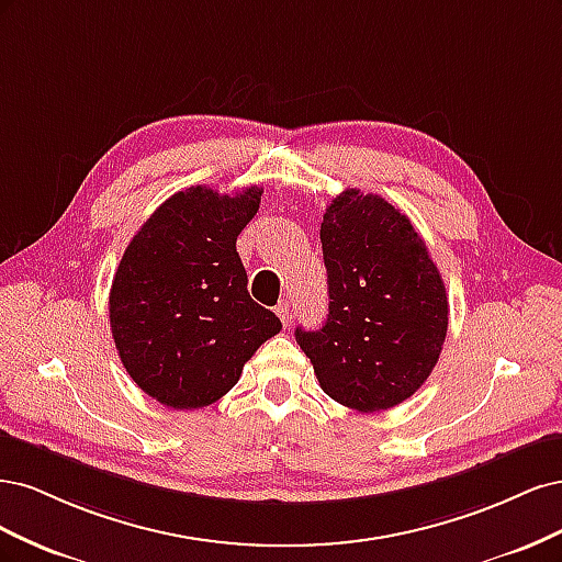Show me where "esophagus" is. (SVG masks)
Wrapping results in <instances>:
<instances>
[{
    "label": "esophagus",
    "instance_id": "34e87169",
    "mask_svg": "<svg viewBox=\"0 0 562 562\" xmlns=\"http://www.w3.org/2000/svg\"><path fill=\"white\" fill-rule=\"evenodd\" d=\"M277 314H279V318H281V323H283L285 328L291 326V318H293V310H291V304H288V302H279V304H277Z\"/></svg>",
    "mask_w": 562,
    "mask_h": 562
}]
</instances>
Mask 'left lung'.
I'll list each match as a JSON object with an SVG mask.
<instances>
[{"label":"left lung","instance_id":"left-lung-1","mask_svg":"<svg viewBox=\"0 0 562 562\" xmlns=\"http://www.w3.org/2000/svg\"><path fill=\"white\" fill-rule=\"evenodd\" d=\"M328 318L295 330L321 389L351 411H386L411 398L438 363L448 295L427 244L378 194L345 190L321 223Z\"/></svg>","mask_w":562,"mask_h":562}]
</instances>
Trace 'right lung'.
Listing matches in <instances>:
<instances>
[{
    "mask_svg": "<svg viewBox=\"0 0 562 562\" xmlns=\"http://www.w3.org/2000/svg\"><path fill=\"white\" fill-rule=\"evenodd\" d=\"M262 187L217 194L190 187L166 199L133 236L110 291V328L131 380L176 411L223 398L250 356L281 330L248 295L236 236Z\"/></svg>",
    "mask_w": 562,
    "mask_h": 562,
    "instance_id": "1",
    "label": "right lung"
}]
</instances>
